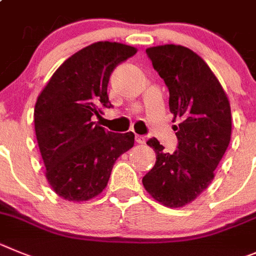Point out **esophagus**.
Segmentation results:
<instances>
[{
	"label": "esophagus",
	"mask_w": 256,
	"mask_h": 256,
	"mask_svg": "<svg viewBox=\"0 0 256 256\" xmlns=\"http://www.w3.org/2000/svg\"><path fill=\"white\" fill-rule=\"evenodd\" d=\"M135 142H136L138 144H145L146 139H145V136H142V135H136V136H135Z\"/></svg>",
	"instance_id": "1"
}]
</instances>
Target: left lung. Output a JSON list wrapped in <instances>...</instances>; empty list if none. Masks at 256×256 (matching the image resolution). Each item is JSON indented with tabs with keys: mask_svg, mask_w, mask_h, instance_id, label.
<instances>
[{
	"mask_svg": "<svg viewBox=\"0 0 256 256\" xmlns=\"http://www.w3.org/2000/svg\"><path fill=\"white\" fill-rule=\"evenodd\" d=\"M146 54L170 92L178 144L170 154L156 138L146 142L156 160L142 185L163 206L181 208L213 181L231 140V107L213 71L191 50L164 44L146 48Z\"/></svg>",
	"mask_w": 256,
	"mask_h": 256,
	"instance_id": "1",
	"label": "left lung"
}]
</instances>
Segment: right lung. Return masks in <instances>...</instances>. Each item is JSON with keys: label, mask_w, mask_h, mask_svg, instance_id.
<instances>
[{"label": "right lung", "mask_w": 256, "mask_h": 256, "mask_svg": "<svg viewBox=\"0 0 256 256\" xmlns=\"http://www.w3.org/2000/svg\"><path fill=\"white\" fill-rule=\"evenodd\" d=\"M136 48L96 42L68 57L38 96L34 108L36 142L46 177L58 196L85 202L106 188L114 162L134 146L132 132L116 134L93 122L111 107L107 86L118 64Z\"/></svg>", "instance_id": "obj_1"}]
</instances>
